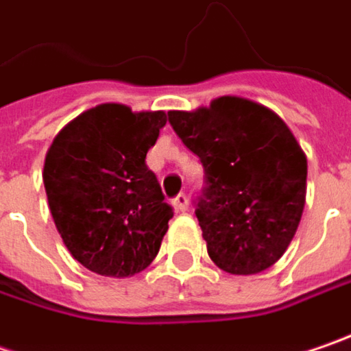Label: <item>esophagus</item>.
Returning <instances> with one entry per match:
<instances>
[{"mask_svg":"<svg viewBox=\"0 0 351 351\" xmlns=\"http://www.w3.org/2000/svg\"><path fill=\"white\" fill-rule=\"evenodd\" d=\"M173 204H175L176 210H180V213L189 210V196L184 195V193H180V195L173 198Z\"/></svg>","mask_w":351,"mask_h":351,"instance_id":"esophagus-1","label":"esophagus"}]
</instances>
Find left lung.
Instances as JSON below:
<instances>
[{
	"instance_id": "obj_1",
	"label": "left lung",
	"mask_w": 351,
	"mask_h": 351,
	"mask_svg": "<svg viewBox=\"0 0 351 351\" xmlns=\"http://www.w3.org/2000/svg\"><path fill=\"white\" fill-rule=\"evenodd\" d=\"M169 123L204 169L195 215L208 256L230 274H256L278 260L302 218L308 162L286 123L240 97Z\"/></svg>"
}]
</instances>
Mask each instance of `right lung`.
Listing matches in <instances>:
<instances>
[{"instance_id": "obj_1", "label": "right lung", "mask_w": 351, "mask_h": 351, "mask_svg": "<svg viewBox=\"0 0 351 351\" xmlns=\"http://www.w3.org/2000/svg\"><path fill=\"white\" fill-rule=\"evenodd\" d=\"M165 123L162 111L105 103L53 141L43 169L49 210L73 258L91 272L125 278L155 260L175 210L145 158Z\"/></svg>"}]
</instances>
